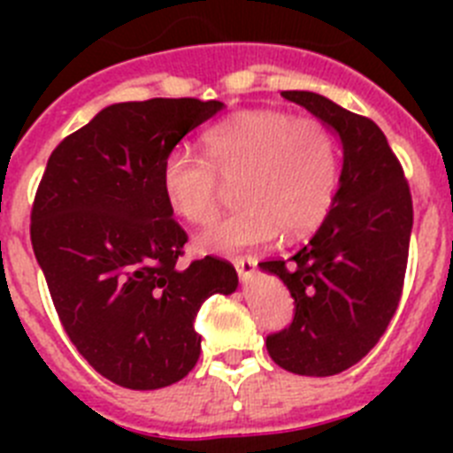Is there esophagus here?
I'll return each instance as SVG.
<instances>
[{
  "label": "esophagus",
  "mask_w": 453,
  "mask_h": 453,
  "mask_svg": "<svg viewBox=\"0 0 453 453\" xmlns=\"http://www.w3.org/2000/svg\"><path fill=\"white\" fill-rule=\"evenodd\" d=\"M238 267H240V274H245V276L250 274V270H247V267H245V263H242V261H240V265H238Z\"/></svg>",
  "instance_id": "obj_1"
}]
</instances>
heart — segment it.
<instances>
[{
  "label": "heart",
  "instance_id": "obj_1",
  "mask_svg": "<svg viewBox=\"0 0 453 453\" xmlns=\"http://www.w3.org/2000/svg\"><path fill=\"white\" fill-rule=\"evenodd\" d=\"M281 195L288 208H295L302 222H313L322 215L324 202V183L318 177H299V174H283Z\"/></svg>",
  "mask_w": 453,
  "mask_h": 453
}]
</instances>
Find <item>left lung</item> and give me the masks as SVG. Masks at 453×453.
I'll return each mask as SVG.
<instances>
[{
    "label": "left lung",
    "mask_w": 453,
    "mask_h": 453,
    "mask_svg": "<svg viewBox=\"0 0 453 453\" xmlns=\"http://www.w3.org/2000/svg\"><path fill=\"white\" fill-rule=\"evenodd\" d=\"M206 108L192 97L104 108L51 151L31 206V245L67 338L129 390L188 376L199 306L235 288L219 258L179 261L188 235L167 195V158Z\"/></svg>",
    "instance_id": "8db88e82"
}]
</instances>
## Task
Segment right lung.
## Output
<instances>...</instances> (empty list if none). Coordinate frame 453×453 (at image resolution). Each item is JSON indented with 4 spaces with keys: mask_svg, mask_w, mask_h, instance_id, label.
I'll return each instance as SVG.
<instances>
[{
    "mask_svg": "<svg viewBox=\"0 0 453 453\" xmlns=\"http://www.w3.org/2000/svg\"><path fill=\"white\" fill-rule=\"evenodd\" d=\"M283 97L329 124L342 140V174L313 240L272 263L290 290L292 322L267 335L272 361L292 374L334 376L376 347L395 318L408 263L413 202L402 163L372 119L315 92Z\"/></svg>",
    "mask_w": 453,
    "mask_h": 453,
    "instance_id": "1",
    "label": "right lung"
}]
</instances>
